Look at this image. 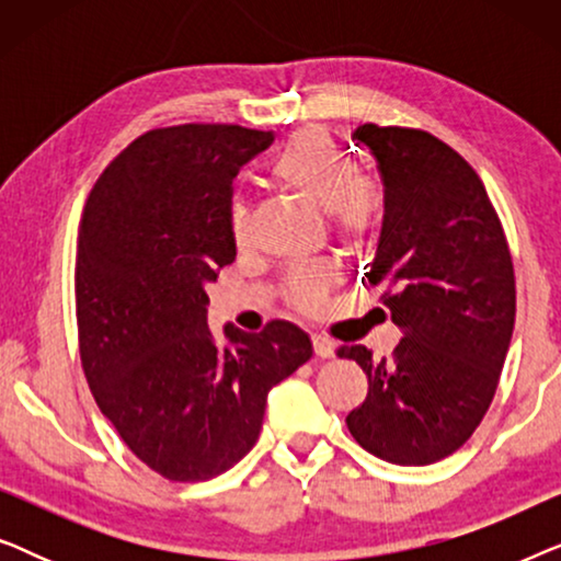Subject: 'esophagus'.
Instances as JSON below:
<instances>
[{
    "label": "esophagus",
    "instance_id": "obj_1",
    "mask_svg": "<svg viewBox=\"0 0 561 561\" xmlns=\"http://www.w3.org/2000/svg\"><path fill=\"white\" fill-rule=\"evenodd\" d=\"M311 344H313V352H317V357H321V359H329V357L336 355V344L329 342L327 336L313 334L311 336Z\"/></svg>",
    "mask_w": 561,
    "mask_h": 561
}]
</instances>
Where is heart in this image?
Returning a JSON list of instances; mask_svg holds the SVG:
<instances>
[{"label": "heart", "mask_w": 561, "mask_h": 561, "mask_svg": "<svg viewBox=\"0 0 561 561\" xmlns=\"http://www.w3.org/2000/svg\"><path fill=\"white\" fill-rule=\"evenodd\" d=\"M267 173L283 191L313 209L327 211L332 217L334 234L352 250H363L375 242L386 217V198L375 183L363 179L357 160L327 129L306 127L290 135L271 158ZM229 232L237 244L250 234V209L240 198L229 204ZM334 280L332 265H301L288 275L286 294L296 309L313 311L324 304Z\"/></svg>", "instance_id": "b5f03b06"}]
</instances>
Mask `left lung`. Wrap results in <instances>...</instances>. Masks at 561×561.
I'll list each match as a JSON object with an SVG mask.
<instances>
[{"label": "left lung", "mask_w": 561, "mask_h": 561, "mask_svg": "<svg viewBox=\"0 0 561 561\" xmlns=\"http://www.w3.org/2000/svg\"><path fill=\"white\" fill-rule=\"evenodd\" d=\"M386 186L367 283L403 332L393 355L355 344L336 355L367 375L350 411L359 447L393 465H432L470 439L493 401L516 321V275L503 225L472 165L439 137L363 125Z\"/></svg>", "instance_id": "1"}]
</instances>
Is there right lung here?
Wrapping results in <instances>:
<instances>
[{
    "mask_svg": "<svg viewBox=\"0 0 561 561\" xmlns=\"http://www.w3.org/2000/svg\"><path fill=\"white\" fill-rule=\"evenodd\" d=\"M273 133L240 125L150 129L83 206L76 321L94 401L133 455L173 482H202L255 447L273 386L313 355L309 334L206 324V283L237 255L232 181Z\"/></svg>",
    "mask_w": 561,
    "mask_h": 561,
    "instance_id": "right-lung-1",
    "label": "right lung"
}]
</instances>
